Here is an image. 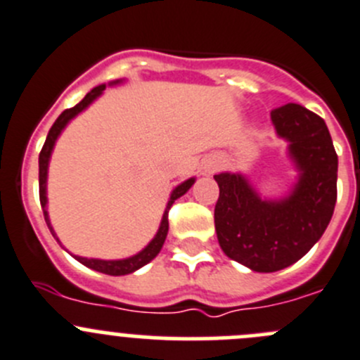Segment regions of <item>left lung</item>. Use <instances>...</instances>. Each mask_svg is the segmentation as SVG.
<instances>
[{
    "label": "left lung",
    "instance_id": "1",
    "mask_svg": "<svg viewBox=\"0 0 360 360\" xmlns=\"http://www.w3.org/2000/svg\"><path fill=\"white\" fill-rule=\"evenodd\" d=\"M281 139L290 142L298 183L286 199L263 200L241 174H217L214 229L226 256L254 271L297 263L321 238L338 199V154L320 115L300 104L271 110Z\"/></svg>",
    "mask_w": 360,
    "mask_h": 360
}]
</instances>
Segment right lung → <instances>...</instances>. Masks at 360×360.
Returning <instances> with one entry per match:
<instances>
[{"label":"right lung","instance_id":"obj_1","mask_svg":"<svg viewBox=\"0 0 360 360\" xmlns=\"http://www.w3.org/2000/svg\"><path fill=\"white\" fill-rule=\"evenodd\" d=\"M113 83H119V82H113ZM104 89H106V85L96 86V89H92L89 94H86L85 97H83L82 103H78L76 106H72V108L62 112V115H60L58 119L55 120V124H53L51 129H49L48 139H46V142H44L42 150H40V154H39V197H40V206H42L46 224H48L49 231H51V234L55 238H56V234H55V231H53L51 224H49L48 211H46V204H48V197H46V181H48V165H49V158H51V150H53V147H55V142H56V139H58V134L62 133L63 127L67 126V122H69L70 119H74V117L78 115L79 112H83V110H85L94 99H97V97L103 94ZM193 183H195V179L191 177V179L181 183L179 186H177L176 190L172 191L169 204H167V210H165V213H163V218H161L160 229H158L156 236H154L153 241H150V243L147 245V247L143 248L142 252H139L136 256L127 257V259H117V261L89 259V257H79V256H74V257H76V259H78L82 264H85V266H89V268H92V270L101 271V274H106V275H126V274H133L134 270L142 268L143 264H147L149 261H153L154 257L160 254L161 247H163V243H165V238H167V233H169V211H170V207H172V204L176 202V200L179 199L181 195H184V193L190 190L191 184H193ZM56 240H58V238H56Z\"/></svg>","mask_w":360,"mask_h":360}]
</instances>
